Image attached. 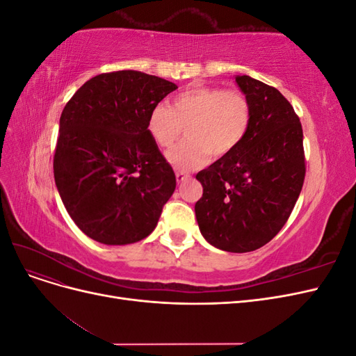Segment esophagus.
Returning a JSON list of instances; mask_svg holds the SVG:
<instances>
[{
    "label": "esophagus",
    "instance_id": "obj_1",
    "mask_svg": "<svg viewBox=\"0 0 356 356\" xmlns=\"http://www.w3.org/2000/svg\"><path fill=\"white\" fill-rule=\"evenodd\" d=\"M188 178H190V175L186 174V172H177V181H178V182H184V181H187Z\"/></svg>",
    "mask_w": 356,
    "mask_h": 356
}]
</instances>
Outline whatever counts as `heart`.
Here are the masks:
<instances>
[{
	"label": "heart",
	"mask_w": 356,
	"mask_h": 356,
	"mask_svg": "<svg viewBox=\"0 0 356 356\" xmlns=\"http://www.w3.org/2000/svg\"><path fill=\"white\" fill-rule=\"evenodd\" d=\"M252 108L238 89L217 86H193L178 93L170 105H156L148 115V132L153 141L169 148L186 127L187 139L168 153L177 169L190 170L212 157L227 156L250 132Z\"/></svg>",
	"instance_id": "b5f03b06"
}]
</instances>
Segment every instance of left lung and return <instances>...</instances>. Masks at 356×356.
<instances>
[{
  "label": "left lung",
  "mask_w": 356,
  "mask_h": 356,
  "mask_svg": "<svg viewBox=\"0 0 356 356\" xmlns=\"http://www.w3.org/2000/svg\"><path fill=\"white\" fill-rule=\"evenodd\" d=\"M250 99L252 120L242 144L200 170L196 202L200 233L227 252H250L284 227L305 182L303 129L293 105L277 89L236 75Z\"/></svg>",
  "instance_id": "obj_1"
}]
</instances>
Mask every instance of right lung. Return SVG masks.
I'll return each mask as SVG.
<instances>
[{"instance_id": "1", "label": "right lung", "mask_w": 356, "mask_h": 356, "mask_svg": "<svg viewBox=\"0 0 356 356\" xmlns=\"http://www.w3.org/2000/svg\"><path fill=\"white\" fill-rule=\"evenodd\" d=\"M178 89L139 71L99 74L65 105L53 172L72 221L90 239H145L174 195L177 178L148 132L154 106Z\"/></svg>"}]
</instances>
